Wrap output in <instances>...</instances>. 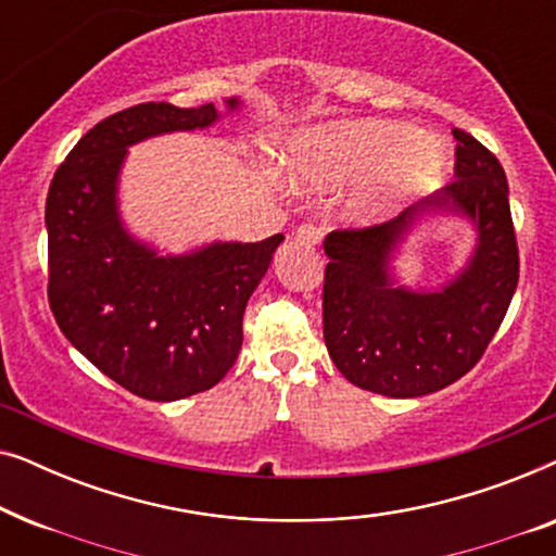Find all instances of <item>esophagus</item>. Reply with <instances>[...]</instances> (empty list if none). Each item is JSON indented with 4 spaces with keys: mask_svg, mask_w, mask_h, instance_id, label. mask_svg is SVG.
Wrapping results in <instances>:
<instances>
[{
    "mask_svg": "<svg viewBox=\"0 0 556 556\" xmlns=\"http://www.w3.org/2000/svg\"><path fill=\"white\" fill-rule=\"evenodd\" d=\"M293 238H295V242H301V245L311 248V245H318V242H321L324 230H321V227L306 223V225H301L299 230H295Z\"/></svg>",
    "mask_w": 556,
    "mask_h": 556,
    "instance_id": "esophagus-1",
    "label": "esophagus"
}]
</instances>
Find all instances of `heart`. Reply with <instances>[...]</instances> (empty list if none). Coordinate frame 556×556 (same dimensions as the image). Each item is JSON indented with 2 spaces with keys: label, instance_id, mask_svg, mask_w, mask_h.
<instances>
[{
  "label": "heart",
  "instance_id": "obj_1",
  "mask_svg": "<svg viewBox=\"0 0 556 556\" xmlns=\"http://www.w3.org/2000/svg\"><path fill=\"white\" fill-rule=\"evenodd\" d=\"M447 169V151L432 136L394 121H344L295 139L288 172L306 185L367 179L356 202L362 217H379L409 197L428 192Z\"/></svg>",
  "mask_w": 556,
  "mask_h": 556
}]
</instances>
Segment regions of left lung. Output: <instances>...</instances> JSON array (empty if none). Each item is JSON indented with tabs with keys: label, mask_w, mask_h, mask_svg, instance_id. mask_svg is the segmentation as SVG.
<instances>
[{
	"label": "left lung",
	"mask_w": 556,
	"mask_h": 556,
	"mask_svg": "<svg viewBox=\"0 0 556 556\" xmlns=\"http://www.w3.org/2000/svg\"><path fill=\"white\" fill-rule=\"evenodd\" d=\"M455 179L390 223L333 230L324 240V339L349 382L387 397H422L468 375L504 321L519 283L504 166L453 128ZM475 219L479 242L462 276L432 294L393 286L389 257L420 214Z\"/></svg>",
	"instance_id": "1"
}]
</instances>
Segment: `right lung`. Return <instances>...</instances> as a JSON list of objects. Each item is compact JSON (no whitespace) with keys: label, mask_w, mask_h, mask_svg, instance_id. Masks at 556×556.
<instances>
[{"label":"right lung","mask_w":556,"mask_h":556,"mask_svg":"<svg viewBox=\"0 0 556 556\" xmlns=\"http://www.w3.org/2000/svg\"><path fill=\"white\" fill-rule=\"evenodd\" d=\"M215 121L212 103L131 105L90 128L50 181L45 225L52 316L93 367L143 400L189 397L230 371L248 299L283 240L215 242L162 257L121 225L116 181L126 147Z\"/></svg>","instance_id":"add662e5"}]
</instances>
